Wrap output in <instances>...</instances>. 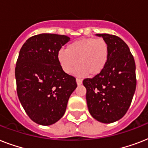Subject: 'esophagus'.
<instances>
[{"label":"esophagus","instance_id":"1","mask_svg":"<svg viewBox=\"0 0 148 148\" xmlns=\"http://www.w3.org/2000/svg\"><path fill=\"white\" fill-rule=\"evenodd\" d=\"M76 82L77 84V85H81V84H82V81H81V79H79V78L76 79Z\"/></svg>","mask_w":148,"mask_h":148}]
</instances>
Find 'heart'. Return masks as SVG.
I'll list each match as a JSON object with an SVG mask.
<instances>
[{
  "mask_svg": "<svg viewBox=\"0 0 148 148\" xmlns=\"http://www.w3.org/2000/svg\"><path fill=\"white\" fill-rule=\"evenodd\" d=\"M109 58V46L104 39L83 38L60 50L58 60L60 67L67 74H72L77 64L80 67L76 74L79 76H97L103 71Z\"/></svg>",
  "mask_w": 148,
  "mask_h": 148,
  "instance_id": "1",
  "label": "heart"
}]
</instances>
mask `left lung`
Instances as JSON below:
<instances>
[{
    "mask_svg": "<svg viewBox=\"0 0 148 148\" xmlns=\"http://www.w3.org/2000/svg\"><path fill=\"white\" fill-rule=\"evenodd\" d=\"M108 42L109 58L105 68L93 78L83 81L88 110L104 124L120 120L126 114L135 92V62L130 49L117 36L97 34Z\"/></svg>",
    "mask_w": 148,
    "mask_h": 148,
    "instance_id": "left-lung-1",
    "label": "left lung"
}]
</instances>
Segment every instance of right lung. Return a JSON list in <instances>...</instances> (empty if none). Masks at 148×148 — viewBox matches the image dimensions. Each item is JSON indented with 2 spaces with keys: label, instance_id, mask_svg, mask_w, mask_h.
Instances as JSON below:
<instances>
[{
  "label": "right lung",
  "instance_id": "1",
  "mask_svg": "<svg viewBox=\"0 0 148 148\" xmlns=\"http://www.w3.org/2000/svg\"><path fill=\"white\" fill-rule=\"evenodd\" d=\"M65 35L40 34L26 40L19 52L15 78L19 101L34 122L48 126L64 116L76 79L66 74L58 60Z\"/></svg>",
  "mask_w": 148,
  "mask_h": 148
}]
</instances>
